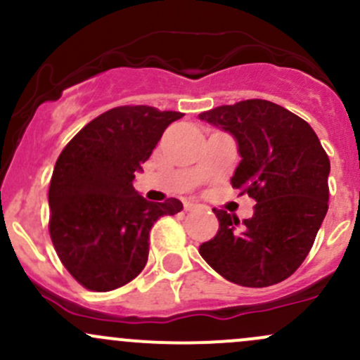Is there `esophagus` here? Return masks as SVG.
Segmentation results:
<instances>
[{"mask_svg": "<svg viewBox=\"0 0 360 360\" xmlns=\"http://www.w3.org/2000/svg\"><path fill=\"white\" fill-rule=\"evenodd\" d=\"M197 207H202L200 204H195V202H185V211H194Z\"/></svg>", "mask_w": 360, "mask_h": 360, "instance_id": "34e87169", "label": "esophagus"}]
</instances>
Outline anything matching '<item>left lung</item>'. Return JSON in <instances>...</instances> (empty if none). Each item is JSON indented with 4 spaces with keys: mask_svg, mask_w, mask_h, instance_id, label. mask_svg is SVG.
<instances>
[{
    "mask_svg": "<svg viewBox=\"0 0 360 360\" xmlns=\"http://www.w3.org/2000/svg\"><path fill=\"white\" fill-rule=\"evenodd\" d=\"M199 120L233 135L240 163L231 187L256 199L240 219L212 210L219 221L204 242V261L231 283L262 288L287 280L307 257L328 211L330 160L307 122L264 99L204 111Z\"/></svg>",
    "mask_w": 360,
    "mask_h": 360,
    "instance_id": "1",
    "label": "left lung"
}]
</instances>
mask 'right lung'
Returning a JSON list of instances; mask_svg holds the SVG:
<instances>
[{
	"mask_svg": "<svg viewBox=\"0 0 360 360\" xmlns=\"http://www.w3.org/2000/svg\"><path fill=\"white\" fill-rule=\"evenodd\" d=\"M184 113L120 106L89 122L61 150L49 184V235L58 257L82 287L110 292L132 281L149 256V231L179 199L149 202L135 173L166 127Z\"/></svg>",
	"mask_w": 360,
	"mask_h": 360,
	"instance_id": "1",
	"label": "right lung"
}]
</instances>
